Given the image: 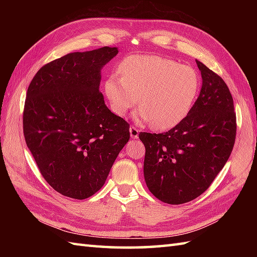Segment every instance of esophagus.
Masks as SVG:
<instances>
[{
    "instance_id": "esophagus-1",
    "label": "esophagus",
    "mask_w": 257,
    "mask_h": 257,
    "mask_svg": "<svg viewBox=\"0 0 257 257\" xmlns=\"http://www.w3.org/2000/svg\"><path fill=\"white\" fill-rule=\"evenodd\" d=\"M129 133H130V136H132L133 138H138V135H139V130L136 128V127H130L129 128Z\"/></svg>"
}]
</instances>
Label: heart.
<instances>
[{
	"mask_svg": "<svg viewBox=\"0 0 257 257\" xmlns=\"http://www.w3.org/2000/svg\"><path fill=\"white\" fill-rule=\"evenodd\" d=\"M105 81L111 109L123 117L140 105L137 119L155 129L176 127L188 116L198 96L200 78L196 70L173 59L156 55L133 56Z\"/></svg>",
	"mask_w": 257,
	"mask_h": 257,
	"instance_id": "heart-1",
	"label": "heart"
}]
</instances>
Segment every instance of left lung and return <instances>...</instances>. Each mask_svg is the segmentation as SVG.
Wrapping results in <instances>:
<instances>
[{
  "instance_id": "left-lung-1",
  "label": "left lung",
  "mask_w": 257,
  "mask_h": 257,
  "mask_svg": "<svg viewBox=\"0 0 257 257\" xmlns=\"http://www.w3.org/2000/svg\"><path fill=\"white\" fill-rule=\"evenodd\" d=\"M202 87L191 111L165 134L140 133L146 148L144 176L150 192L168 204H182L210 187L230 157L236 116L230 89L196 61Z\"/></svg>"
}]
</instances>
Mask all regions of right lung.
Wrapping results in <instances>:
<instances>
[{"label": "right lung", "instance_id": "1", "mask_svg": "<svg viewBox=\"0 0 257 257\" xmlns=\"http://www.w3.org/2000/svg\"><path fill=\"white\" fill-rule=\"evenodd\" d=\"M117 47L69 53L44 65L25 99L23 132L42 176L68 198L84 200L105 184L129 124L99 91L101 69Z\"/></svg>", "mask_w": 257, "mask_h": 257}]
</instances>
